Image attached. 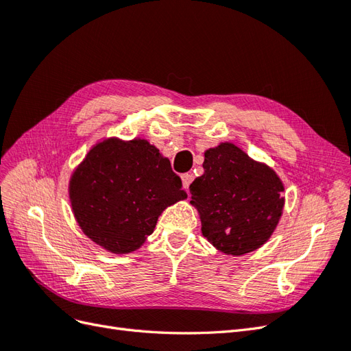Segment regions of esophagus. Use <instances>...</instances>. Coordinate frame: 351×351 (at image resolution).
I'll list each match as a JSON object with an SVG mask.
<instances>
[{
  "label": "esophagus",
  "mask_w": 351,
  "mask_h": 351,
  "mask_svg": "<svg viewBox=\"0 0 351 351\" xmlns=\"http://www.w3.org/2000/svg\"><path fill=\"white\" fill-rule=\"evenodd\" d=\"M182 182H183V187L187 190L189 186H190V183L193 182V174H190V173L183 174V176H182Z\"/></svg>",
  "instance_id": "1"
}]
</instances>
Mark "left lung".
<instances>
[{
	"mask_svg": "<svg viewBox=\"0 0 351 351\" xmlns=\"http://www.w3.org/2000/svg\"><path fill=\"white\" fill-rule=\"evenodd\" d=\"M204 169L189 187L202 234L232 256L259 249L282 215L284 184L277 173L228 142L205 152Z\"/></svg>",
	"mask_w": 351,
	"mask_h": 351,
	"instance_id": "obj_1",
	"label": "left lung"
}]
</instances>
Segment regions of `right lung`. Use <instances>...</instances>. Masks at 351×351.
Returning a JSON list of instances; mask_svg holds the SVG:
<instances>
[{
    "instance_id": "obj_1",
    "label": "right lung",
    "mask_w": 351,
    "mask_h": 351,
    "mask_svg": "<svg viewBox=\"0 0 351 351\" xmlns=\"http://www.w3.org/2000/svg\"><path fill=\"white\" fill-rule=\"evenodd\" d=\"M79 227L112 253L139 249L162 210L187 197L182 180L154 145L110 137L95 145L70 178Z\"/></svg>"
}]
</instances>
